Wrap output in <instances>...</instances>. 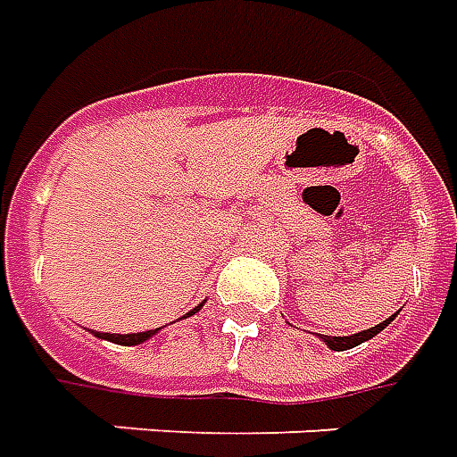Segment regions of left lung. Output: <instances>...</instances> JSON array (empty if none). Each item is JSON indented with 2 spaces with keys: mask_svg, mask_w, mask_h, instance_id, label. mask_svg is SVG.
<instances>
[{
  "mask_svg": "<svg viewBox=\"0 0 457 457\" xmlns=\"http://www.w3.org/2000/svg\"><path fill=\"white\" fill-rule=\"evenodd\" d=\"M391 320H394V315H391L389 320H384V322H378L377 327H369V329H364V332L349 335V337H327V335H317V337L322 339V342H325L329 349H335V352H342V349L357 347V345H361V342H367V339H371L374 335H378V332H381L384 327L391 325Z\"/></svg>",
  "mask_w": 457,
  "mask_h": 457,
  "instance_id": "8db88e82",
  "label": "left lung"
}]
</instances>
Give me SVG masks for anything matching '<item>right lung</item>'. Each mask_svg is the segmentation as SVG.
Segmentation results:
<instances>
[{"instance_id": "obj_1", "label": "right lung", "mask_w": 457, "mask_h": 457, "mask_svg": "<svg viewBox=\"0 0 457 457\" xmlns=\"http://www.w3.org/2000/svg\"><path fill=\"white\" fill-rule=\"evenodd\" d=\"M204 307L202 305H196L192 310V312H187V317L194 315V312H199ZM157 329H150V332H132V335H108V332H103V335H98L100 339H108V342H115V345H125V347H132V345H140V342H145V339H150L152 335H154Z\"/></svg>"}]
</instances>
